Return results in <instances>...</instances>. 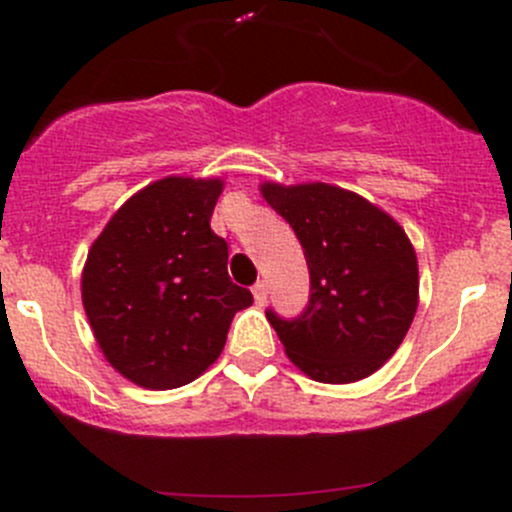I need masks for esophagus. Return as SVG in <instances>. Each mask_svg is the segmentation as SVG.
I'll use <instances>...</instances> for the list:
<instances>
[{"label":"esophagus","instance_id":"esophagus-1","mask_svg":"<svg viewBox=\"0 0 512 512\" xmlns=\"http://www.w3.org/2000/svg\"><path fill=\"white\" fill-rule=\"evenodd\" d=\"M252 297H255V302L260 304V307L267 302V285H265V282H257V285L252 287Z\"/></svg>","mask_w":512,"mask_h":512}]
</instances>
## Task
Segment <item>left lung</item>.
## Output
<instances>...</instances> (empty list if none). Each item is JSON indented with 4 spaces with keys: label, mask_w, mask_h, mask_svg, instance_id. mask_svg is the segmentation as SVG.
<instances>
[{
    "label": "left lung",
    "mask_w": 512,
    "mask_h": 512,
    "mask_svg": "<svg viewBox=\"0 0 512 512\" xmlns=\"http://www.w3.org/2000/svg\"><path fill=\"white\" fill-rule=\"evenodd\" d=\"M309 267V302L294 319H267L294 366L322 384L374 374L404 342L418 307L414 245L391 215L327 183H265Z\"/></svg>",
    "instance_id": "8db88e82"
}]
</instances>
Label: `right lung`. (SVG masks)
Segmentation results:
<instances>
[{
    "label": "right lung",
    "mask_w": 512,
    "mask_h": 512,
    "mask_svg": "<svg viewBox=\"0 0 512 512\" xmlns=\"http://www.w3.org/2000/svg\"><path fill=\"white\" fill-rule=\"evenodd\" d=\"M223 180H156L128 198L91 245L81 297L108 364L146 389L198 379L252 292L227 275L210 230Z\"/></svg>",
    "instance_id": "add662e5"
}]
</instances>
